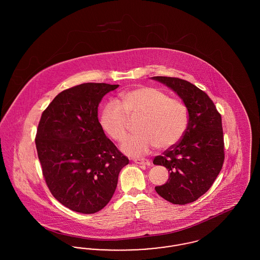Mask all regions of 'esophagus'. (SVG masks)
I'll use <instances>...</instances> for the list:
<instances>
[{"instance_id":"1","label":"esophagus","mask_w":260,"mask_h":260,"mask_svg":"<svg viewBox=\"0 0 260 260\" xmlns=\"http://www.w3.org/2000/svg\"><path fill=\"white\" fill-rule=\"evenodd\" d=\"M134 161L137 165H143V166H150V161L147 159H135Z\"/></svg>"}]
</instances>
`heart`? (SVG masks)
I'll use <instances>...</instances> for the list:
<instances>
[{
	"label": "heart",
	"mask_w": 260,
	"mask_h": 260,
	"mask_svg": "<svg viewBox=\"0 0 260 260\" xmlns=\"http://www.w3.org/2000/svg\"><path fill=\"white\" fill-rule=\"evenodd\" d=\"M122 106L116 102L104 105L100 115L103 131L117 141L127 134L128 119H138L137 135L128 137L121 149L125 155L139 157L157 146L169 149L184 135L188 125L186 106L178 99L153 87H141L121 94Z\"/></svg>",
	"instance_id": "1"
}]
</instances>
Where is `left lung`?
<instances>
[{
    "mask_svg": "<svg viewBox=\"0 0 260 260\" xmlns=\"http://www.w3.org/2000/svg\"><path fill=\"white\" fill-rule=\"evenodd\" d=\"M152 80L173 89L189 115L182 139L153 161L170 173L164 185L155 187L156 192L170 203L186 205L204 195L222 169L221 116L208 94L185 80L161 76Z\"/></svg>",
    "mask_w": 260,
    "mask_h": 260,
    "instance_id": "left-lung-1",
    "label": "left lung"
}]
</instances>
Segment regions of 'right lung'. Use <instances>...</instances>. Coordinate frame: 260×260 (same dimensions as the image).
I'll return each mask as SVG.
<instances>
[{"mask_svg":"<svg viewBox=\"0 0 260 260\" xmlns=\"http://www.w3.org/2000/svg\"><path fill=\"white\" fill-rule=\"evenodd\" d=\"M118 87L86 83L65 89L43 112L38 125L35 142L46 183L54 198L77 212L102 210L128 164L99 121L101 99Z\"/></svg>","mask_w":260,"mask_h":260,"instance_id":"obj_1","label":"right lung"}]
</instances>
